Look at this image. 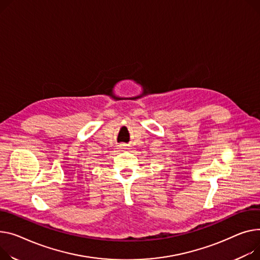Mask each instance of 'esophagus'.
<instances>
[{"label":"esophagus","mask_w":260,"mask_h":260,"mask_svg":"<svg viewBox=\"0 0 260 260\" xmlns=\"http://www.w3.org/2000/svg\"><path fill=\"white\" fill-rule=\"evenodd\" d=\"M120 149H127L128 148V145L127 144H124V143H122V144H120Z\"/></svg>","instance_id":"34e87169"}]
</instances>
